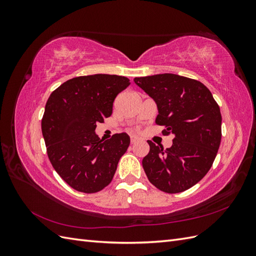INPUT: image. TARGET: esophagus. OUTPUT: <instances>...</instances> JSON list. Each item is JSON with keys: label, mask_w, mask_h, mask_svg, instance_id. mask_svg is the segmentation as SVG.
<instances>
[{"label": "esophagus", "mask_w": 256, "mask_h": 256, "mask_svg": "<svg viewBox=\"0 0 256 256\" xmlns=\"http://www.w3.org/2000/svg\"><path fill=\"white\" fill-rule=\"evenodd\" d=\"M138 136H130V142H131V144H134L136 142H138Z\"/></svg>", "instance_id": "1"}]
</instances>
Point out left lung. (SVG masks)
Here are the masks:
<instances>
[{
	"instance_id": "obj_1",
	"label": "left lung",
	"mask_w": 256,
	"mask_h": 256,
	"mask_svg": "<svg viewBox=\"0 0 256 256\" xmlns=\"http://www.w3.org/2000/svg\"><path fill=\"white\" fill-rule=\"evenodd\" d=\"M158 106L156 124L173 134L170 148L152 141L142 164L159 190L180 193L198 184L210 170L221 142V112L210 90L198 80L173 74L134 78Z\"/></svg>"
}]
</instances>
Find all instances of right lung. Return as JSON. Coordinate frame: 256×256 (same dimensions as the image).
Wrapping results in <instances>:
<instances>
[{
    "instance_id": "obj_1",
    "label": "right lung",
    "mask_w": 256,
    "mask_h": 256,
    "mask_svg": "<svg viewBox=\"0 0 256 256\" xmlns=\"http://www.w3.org/2000/svg\"><path fill=\"white\" fill-rule=\"evenodd\" d=\"M130 84L116 74L81 76L52 92L42 131L52 166L76 191L95 193L109 184L130 144L127 134L100 140L96 124L112 114L113 102Z\"/></svg>"
}]
</instances>
